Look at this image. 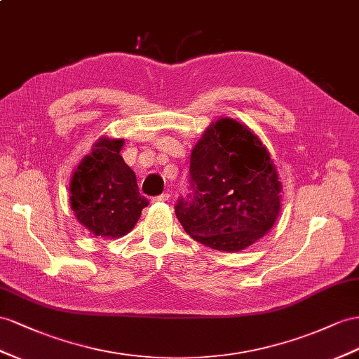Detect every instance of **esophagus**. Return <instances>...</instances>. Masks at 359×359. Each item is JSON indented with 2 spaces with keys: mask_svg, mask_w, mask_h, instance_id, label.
Returning a JSON list of instances; mask_svg holds the SVG:
<instances>
[{
  "mask_svg": "<svg viewBox=\"0 0 359 359\" xmlns=\"http://www.w3.org/2000/svg\"><path fill=\"white\" fill-rule=\"evenodd\" d=\"M168 200H170V194H168V192H163V194L156 196V197L153 198V201H168Z\"/></svg>",
  "mask_w": 359,
  "mask_h": 359,
  "instance_id": "esophagus-1",
  "label": "esophagus"
}]
</instances>
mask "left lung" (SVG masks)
I'll return each instance as SVG.
<instances>
[{
  "label": "left lung",
  "instance_id": "8db88e82",
  "mask_svg": "<svg viewBox=\"0 0 359 359\" xmlns=\"http://www.w3.org/2000/svg\"><path fill=\"white\" fill-rule=\"evenodd\" d=\"M189 189L174 210L187 233L214 250L238 252L267 233L280 209V182L249 128L218 119L191 153Z\"/></svg>",
  "mask_w": 359,
  "mask_h": 359
}]
</instances>
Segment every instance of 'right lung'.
Here are the masks:
<instances>
[{
  "label": "right lung",
  "instance_id": "obj_1",
  "mask_svg": "<svg viewBox=\"0 0 359 359\" xmlns=\"http://www.w3.org/2000/svg\"><path fill=\"white\" fill-rule=\"evenodd\" d=\"M123 144V140H100L72 176L71 208L95 236L126 235L149 205L133 170L119 154Z\"/></svg>",
  "mask_w": 359,
  "mask_h": 359
}]
</instances>
